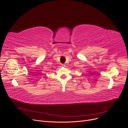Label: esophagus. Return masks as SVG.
Masks as SVG:
<instances>
[{"label": "esophagus", "mask_w": 128, "mask_h": 128, "mask_svg": "<svg viewBox=\"0 0 128 128\" xmlns=\"http://www.w3.org/2000/svg\"><path fill=\"white\" fill-rule=\"evenodd\" d=\"M62 66H65V64H62Z\"/></svg>", "instance_id": "34e87169"}]
</instances>
